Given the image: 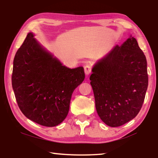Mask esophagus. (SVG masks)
Wrapping results in <instances>:
<instances>
[{
	"label": "esophagus",
	"instance_id": "obj_1",
	"mask_svg": "<svg viewBox=\"0 0 158 158\" xmlns=\"http://www.w3.org/2000/svg\"><path fill=\"white\" fill-rule=\"evenodd\" d=\"M90 71H91V66H90V63H86L85 65L84 66V72L85 74H89L90 73Z\"/></svg>",
	"mask_w": 158,
	"mask_h": 158
}]
</instances>
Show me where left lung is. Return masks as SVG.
Wrapping results in <instances>:
<instances>
[{
  "label": "left lung",
  "instance_id": "obj_1",
  "mask_svg": "<svg viewBox=\"0 0 158 158\" xmlns=\"http://www.w3.org/2000/svg\"><path fill=\"white\" fill-rule=\"evenodd\" d=\"M90 77L99 116L110 127L133 119L142 107L148 84L147 62L130 35L95 64Z\"/></svg>",
  "mask_w": 158,
  "mask_h": 158
}]
</instances>
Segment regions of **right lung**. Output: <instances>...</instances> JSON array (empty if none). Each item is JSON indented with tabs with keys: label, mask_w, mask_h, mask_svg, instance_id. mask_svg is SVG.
<instances>
[{
	"label": "right lung",
	"mask_w": 158,
	"mask_h": 158,
	"mask_svg": "<svg viewBox=\"0 0 158 158\" xmlns=\"http://www.w3.org/2000/svg\"><path fill=\"white\" fill-rule=\"evenodd\" d=\"M82 67L69 69L42 49L29 33L16 53L12 85L19 107L46 127L62 123L74 89L84 80Z\"/></svg>",
	"instance_id": "1"
}]
</instances>
